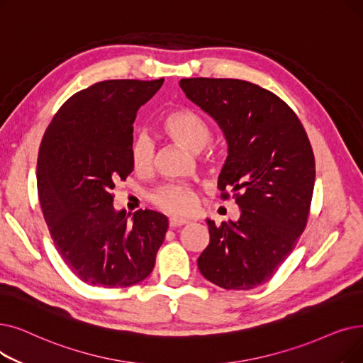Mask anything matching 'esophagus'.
Masks as SVG:
<instances>
[{"mask_svg": "<svg viewBox=\"0 0 363 363\" xmlns=\"http://www.w3.org/2000/svg\"><path fill=\"white\" fill-rule=\"evenodd\" d=\"M188 223H190V220L188 219H182V218H170L169 219V225L172 227V228H177V227H182V225H186Z\"/></svg>", "mask_w": 363, "mask_h": 363, "instance_id": "esophagus-1", "label": "esophagus"}]
</instances>
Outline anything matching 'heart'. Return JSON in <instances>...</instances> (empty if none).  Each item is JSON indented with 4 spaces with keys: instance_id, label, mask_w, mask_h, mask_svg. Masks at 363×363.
<instances>
[{
    "instance_id": "heart-1",
    "label": "heart",
    "mask_w": 363,
    "mask_h": 363,
    "mask_svg": "<svg viewBox=\"0 0 363 363\" xmlns=\"http://www.w3.org/2000/svg\"><path fill=\"white\" fill-rule=\"evenodd\" d=\"M164 133L179 145L199 152L212 140V128L203 116L191 108H178L162 118ZM157 145L154 138L145 132H138L130 144V159L135 170L148 173L155 164ZM150 201L159 209L178 215L190 216L199 206L196 190L185 184H164L150 193Z\"/></svg>"
}]
</instances>
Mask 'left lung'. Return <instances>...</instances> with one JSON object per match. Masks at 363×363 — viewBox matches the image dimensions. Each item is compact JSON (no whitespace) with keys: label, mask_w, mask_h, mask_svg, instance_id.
Returning <instances> with one entry per match:
<instances>
[{"label":"left lung","mask_w":363,"mask_h":363,"mask_svg":"<svg viewBox=\"0 0 363 363\" xmlns=\"http://www.w3.org/2000/svg\"><path fill=\"white\" fill-rule=\"evenodd\" d=\"M186 98L216 120L228 143L220 197L239 204L238 223L208 219L200 273L224 289L269 281L307 225L316 164L306 129L273 91L234 78H184Z\"/></svg>","instance_id":"left-lung-1"}]
</instances>
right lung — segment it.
<instances>
[{
	"label": "right lung",
	"instance_id": "obj_1",
	"mask_svg": "<svg viewBox=\"0 0 363 363\" xmlns=\"http://www.w3.org/2000/svg\"><path fill=\"white\" fill-rule=\"evenodd\" d=\"M163 82L106 80L77 91L43 136L37 162L41 211L60 258L87 285L132 286L155 265L167 218L145 209L129 220L124 211L116 212L113 190L133 172L138 109Z\"/></svg>",
	"mask_w": 363,
	"mask_h": 363
}]
</instances>
